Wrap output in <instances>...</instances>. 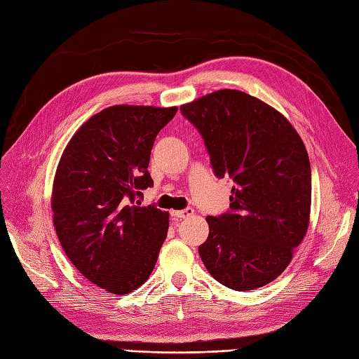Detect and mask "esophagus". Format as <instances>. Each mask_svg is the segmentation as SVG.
<instances>
[{"instance_id":"obj_1","label":"esophagus","mask_w":359,"mask_h":359,"mask_svg":"<svg viewBox=\"0 0 359 359\" xmlns=\"http://www.w3.org/2000/svg\"><path fill=\"white\" fill-rule=\"evenodd\" d=\"M194 212H195V210L192 209V207H187V209H184V210H173V212H172V217L180 218V219L189 218V217H192Z\"/></svg>"}]
</instances>
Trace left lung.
I'll return each instance as SVG.
<instances>
[{
    "label": "left lung",
    "mask_w": 359,
    "mask_h": 359,
    "mask_svg": "<svg viewBox=\"0 0 359 359\" xmlns=\"http://www.w3.org/2000/svg\"><path fill=\"white\" fill-rule=\"evenodd\" d=\"M181 112L201 132L218 178L232 177V212L207 217L198 247L209 273L229 289L253 290L290 264L310 222L312 173L289 119L252 95L221 89Z\"/></svg>",
    "instance_id": "left-lung-1"
}]
</instances>
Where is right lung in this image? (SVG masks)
Masks as SVG:
<instances>
[{"mask_svg":"<svg viewBox=\"0 0 359 359\" xmlns=\"http://www.w3.org/2000/svg\"><path fill=\"white\" fill-rule=\"evenodd\" d=\"M178 107L116 104L79 127L52 187L53 226L66 257L92 284L127 294L147 281L169 230V212L135 203L158 132Z\"/></svg>","mask_w":359,"mask_h":359,"instance_id":"1","label":"right lung"}]
</instances>
